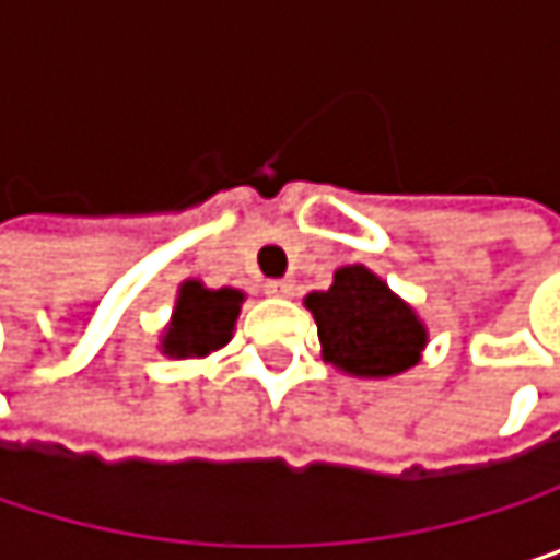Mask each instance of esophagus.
<instances>
[{
    "label": "esophagus",
    "instance_id": "34e87169",
    "mask_svg": "<svg viewBox=\"0 0 560 560\" xmlns=\"http://www.w3.org/2000/svg\"><path fill=\"white\" fill-rule=\"evenodd\" d=\"M266 294H272V298H291V294H294V281H288V279L266 281Z\"/></svg>",
    "mask_w": 560,
    "mask_h": 560
}]
</instances>
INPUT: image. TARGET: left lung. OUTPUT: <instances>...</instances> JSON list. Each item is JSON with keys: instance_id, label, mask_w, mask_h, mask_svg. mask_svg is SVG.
I'll use <instances>...</instances> for the list:
<instances>
[{"instance_id": "left-lung-1", "label": "left lung", "mask_w": 560, "mask_h": 560, "mask_svg": "<svg viewBox=\"0 0 560 560\" xmlns=\"http://www.w3.org/2000/svg\"><path fill=\"white\" fill-rule=\"evenodd\" d=\"M304 307L314 314L324 363L357 380H392L428 347L418 311L366 266H340L327 291L304 294Z\"/></svg>"}]
</instances>
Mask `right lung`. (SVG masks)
<instances>
[{
    "instance_id": "obj_1",
    "label": "right lung",
    "mask_w": 560,
    "mask_h": 560,
    "mask_svg": "<svg viewBox=\"0 0 560 560\" xmlns=\"http://www.w3.org/2000/svg\"><path fill=\"white\" fill-rule=\"evenodd\" d=\"M246 294L240 288H207L200 279L180 281L159 350L168 360H203L233 340Z\"/></svg>"
}]
</instances>
